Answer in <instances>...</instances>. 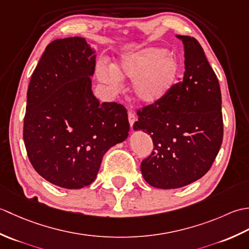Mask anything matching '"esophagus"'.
<instances>
[{
    "instance_id": "esophagus-1",
    "label": "esophagus",
    "mask_w": 249,
    "mask_h": 249,
    "mask_svg": "<svg viewBox=\"0 0 249 249\" xmlns=\"http://www.w3.org/2000/svg\"><path fill=\"white\" fill-rule=\"evenodd\" d=\"M136 120H137L136 114L133 112V111H129V112H128V121H129V124H130L131 127L134 126V123L136 122Z\"/></svg>"
}]
</instances>
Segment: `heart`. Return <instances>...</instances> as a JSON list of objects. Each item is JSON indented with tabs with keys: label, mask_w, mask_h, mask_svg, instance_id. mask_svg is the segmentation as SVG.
<instances>
[{
	"label": "heart",
	"mask_w": 249,
	"mask_h": 249,
	"mask_svg": "<svg viewBox=\"0 0 249 249\" xmlns=\"http://www.w3.org/2000/svg\"><path fill=\"white\" fill-rule=\"evenodd\" d=\"M100 79L112 88L120 80L135 81L134 91L141 103L153 104L162 98L176 82L178 63L161 48H147L124 56L113 71H102Z\"/></svg>",
	"instance_id": "1"
}]
</instances>
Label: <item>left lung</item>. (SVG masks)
<instances>
[{
	"label": "left lung",
	"mask_w": 249,
	"mask_h": 249,
	"mask_svg": "<svg viewBox=\"0 0 249 249\" xmlns=\"http://www.w3.org/2000/svg\"><path fill=\"white\" fill-rule=\"evenodd\" d=\"M185 71L157 102L137 110L134 129L151 136L154 150L141 162L151 186L171 189L197 181L210 170L224 136L219 83L198 40L178 35Z\"/></svg>",
	"instance_id": "8db88e82"
}]
</instances>
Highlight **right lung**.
Listing matches in <instances>:
<instances>
[{
	"instance_id": "add662e5",
	"label": "right lung",
	"mask_w": 249,
	"mask_h": 249,
	"mask_svg": "<svg viewBox=\"0 0 249 249\" xmlns=\"http://www.w3.org/2000/svg\"><path fill=\"white\" fill-rule=\"evenodd\" d=\"M95 52L82 37L46 47L26 94L23 141L35 171L67 189L94 182L103 156L128 136L127 110L91 89Z\"/></svg>"
}]
</instances>
